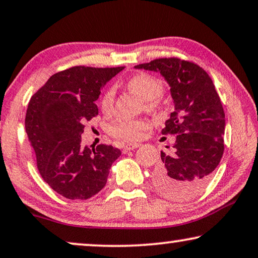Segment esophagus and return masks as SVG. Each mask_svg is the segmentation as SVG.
Listing matches in <instances>:
<instances>
[{
    "label": "esophagus",
    "instance_id": "obj_1",
    "mask_svg": "<svg viewBox=\"0 0 258 258\" xmlns=\"http://www.w3.org/2000/svg\"><path fill=\"white\" fill-rule=\"evenodd\" d=\"M140 146V144L138 143H132V144H127L126 146L124 147V152H128V151H132L134 148H138Z\"/></svg>",
    "mask_w": 258,
    "mask_h": 258
}]
</instances>
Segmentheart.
<instances>
[{"instance_id": "b5f03b06", "label": "heart", "mask_w": 258, "mask_h": 258, "mask_svg": "<svg viewBox=\"0 0 258 258\" xmlns=\"http://www.w3.org/2000/svg\"><path fill=\"white\" fill-rule=\"evenodd\" d=\"M126 88L145 100V108L147 111H154L160 106L159 97L164 92V85L153 76L147 74L134 75L126 82ZM113 103L114 91L110 89L101 98V110L104 112H111L113 108ZM147 127L148 124L145 120H118L111 126L110 132L112 136L120 138L122 140L134 141L139 140L143 137Z\"/></svg>"}]
</instances>
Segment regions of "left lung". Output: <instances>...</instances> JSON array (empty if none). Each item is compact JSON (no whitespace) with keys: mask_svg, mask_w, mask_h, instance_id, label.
<instances>
[{"mask_svg":"<svg viewBox=\"0 0 258 258\" xmlns=\"http://www.w3.org/2000/svg\"><path fill=\"white\" fill-rule=\"evenodd\" d=\"M134 68L159 72L169 85L174 103L161 133L175 134V144L170 153L161 152L154 186L174 200L197 197L219 166L224 150L226 119L213 81L199 65L179 58H159Z\"/></svg>","mask_w":258,"mask_h":258,"instance_id":"left-lung-1","label":"left lung"}]
</instances>
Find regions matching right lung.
<instances>
[{
    "label": "right lung",
    "instance_id": "1",
    "mask_svg": "<svg viewBox=\"0 0 258 258\" xmlns=\"http://www.w3.org/2000/svg\"><path fill=\"white\" fill-rule=\"evenodd\" d=\"M120 68L74 67L57 72L31 97L25 131L43 180L70 200H86L103 189L113 162V146L82 145L85 122L98 115L96 100Z\"/></svg>",
    "mask_w": 258,
    "mask_h": 258
}]
</instances>
